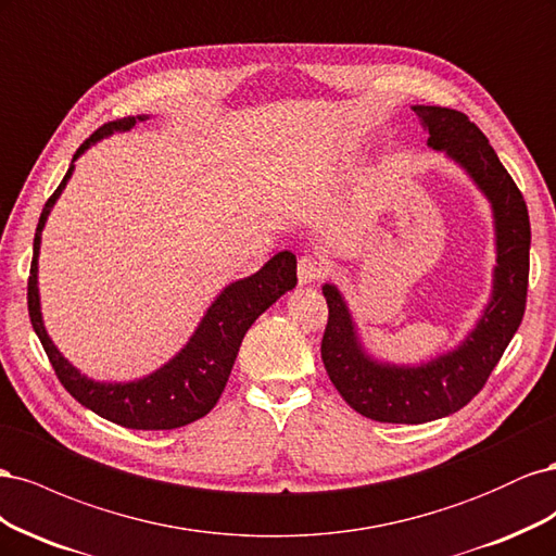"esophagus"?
I'll return each mask as SVG.
<instances>
[{
  "instance_id": "1",
  "label": "esophagus",
  "mask_w": 556,
  "mask_h": 556,
  "mask_svg": "<svg viewBox=\"0 0 556 556\" xmlns=\"http://www.w3.org/2000/svg\"><path fill=\"white\" fill-rule=\"evenodd\" d=\"M327 271H329L327 262L317 255H304L296 264L299 282H317L327 276Z\"/></svg>"
}]
</instances>
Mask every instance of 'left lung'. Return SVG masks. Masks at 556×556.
I'll use <instances>...</instances> for the list:
<instances>
[{
    "mask_svg": "<svg viewBox=\"0 0 556 556\" xmlns=\"http://www.w3.org/2000/svg\"><path fill=\"white\" fill-rule=\"evenodd\" d=\"M429 129V146L459 162L492 201L496 223L494 294L478 327L447 355L406 368L368 359L339 290L325 285L329 319L323 362L350 408L376 422L422 425L457 413L473 399L506 352L527 308L531 225L527 201L468 115L441 106H413Z\"/></svg>",
    "mask_w": 556,
    "mask_h": 556,
    "instance_id": "left-lung-1",
    "label": "left lung"
}]
</instances>
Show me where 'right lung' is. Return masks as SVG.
Returning a JSON list of instances; mask_svg holds the SVG:
<instances>
[{
	"label": "right lung",
	"instance_id": "1",
	"mask_svg": "<svg viewBox=\"0 0 556 556\" xmlns=\"http://www.w3.org/2000/svg\"><path fill=\"white\" fill-rule=\"evenodd\" d=\"M137 121H143V117H123V121L102 125L94 134H90V139L80 143L74 160L80 153H86L94 141L106 137V134L117 129L125 131L134 127ZM72 172L74 164L70 166V172H66V176L58 185V190L50 194L41 211L35 233V257H31L27 280V308L31 327H35L46 355L55 368V376L80 406H86L99 417L109 419V422L127 429L164 431L197 422V419L208 415L217 399H220L229 380L233 359L239 355L241 341L250 325L296 285V257L290 250H282L276 257L268 260L255 276L231 282L213 301V306L208 308L204 319H201L190 343L169 364H164L160 371L137 382H94L80 376L60 355L53 341L48 339L39 311L37 257L41 229L46 225L50 208H53L58 197L62 194L66 180L72 178Z\"/></svg>",
	"mask_w": 556,
	"mask_h": 556
}]
</instances>
